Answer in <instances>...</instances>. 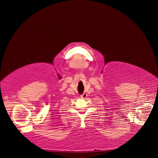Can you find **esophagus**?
Here are the masks:
<instances>
[{"label":"esophagus","mask_w":158,"mask_h":158,"mask_svg":"<svg viewBox=\"0 0 158 158\" xmlns=\"http://www.w3.org/2000/svg\"><path fill=\"white\" fill-rule=\"evenodd\" d=\"M86 97H87V94L85 93H84V94H82L81 95V98H82V99H84V98H85Z\"/></svg>","instance_id":"34e87169"}]
</instances>
